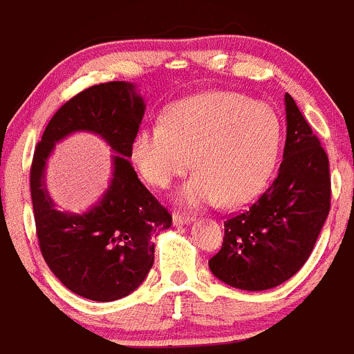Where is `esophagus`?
I'll return each mask as SVG.
<instances>
[{
  "instance_id": "1",
  "label": "esophagus",
  "mask_w": 354,
  "mask_h": 354,
  "mask_svg": "<svg viewBox=\"0 0 354 354\" xmlns=\"http://www.w3.org/2000/svg\"><path fill=\"white\" fill-rule=\"evenodd\" d=\"M171 221H174V226H184V225H189L193 219H191L189 216H184V214H174V217H171Z\"/></svg>"
}]
</instances>
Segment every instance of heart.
<instances>
[{
  "instance_id": "b5f03b06",
  "label": "heart",
  "mask_w": 354,
  "mask_h": 354,
  "mask_svg": "<svg viewBox=\"0 0 354 354\" xmlns=\"http://www.w3.org/2000/svg\"><path fill=\"white\" fill-rule=\"evenodd\" d=\"M281 142L270 105L214 91L174 103L163 122L145 124L133 140V161L145 183L167 187L191 167L179 193L187 207L241 205L263 189Z\"/></svg>"
}]
</instances>
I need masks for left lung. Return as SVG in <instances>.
<instances>
[{"label": "left lung", "instance_id": "left-lung-1", "mask_svg": "<svg viewBox=\"0 0 354 354\" xmlns=\"http://www.w3.org/2000/svg\"><path fill=\"white\" fill-rule=\"evenodd\" d=\"M286 144L277 177L248 210L225 221L209 268L219 281L265 291L293 277L313 252L330 212L328 156L290 95Z\"/></svg>", "mask_w": 354, "mask_h": 354}]
</instances>
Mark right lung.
Instances as JSON below:
<instances>
[{"label": "right lung", "instance_id": "right-lung-1", "mask_svg": "<svg viewBox=\"0 0 354 354\" xmlns=\"http://www.w3.org/2000/svg\"><path fill=\"white\" fill-rule=\"evenodd\" d=\"M144 112L137 84H98L54 113L35 151L31 200L45 263L68 290L95 302H113L137 290L154 263L152 235L171 226V216L129 161ZM75 132L96 134L114 152L109 186L82 213L61 211L44 180L55 144Z\"/></svg>", "mask_w": 354, "mask_h": 354}]
</instances>
